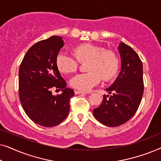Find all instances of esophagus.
Listing matches in <instances>:
<instances>
[{"mask_svg": "<svg viewBox=\"0 0 161 161\" xmlns=\"http://www.w3.org/2000/svg\"><path fill=\"white\" fill-rule=\"evenodd\" d=\"M75 94H86V92H82V91H78V90H75Z\"/></svg>", "mask_w": 161, "mask_h": 161, "instance_id": "1", "label": "esophagus"}]
</instances>
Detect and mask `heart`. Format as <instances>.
<instances>
[{
    "label": "heart",
    "mask_w": 161,
    "mask_h": 161,
    "mask_svg": "<svg viewBox=\"0 0 161 161\" xmlns=\"http://www.w3.org/2000/svg\"><path fill=\"white\" fill-rule=\"evenodd\" d=\"M75 56L61 52L56 57V66L64 74L75 72L80 62H88L86 73L78 74L70 80L74 89L88 91L100 82L114 78L119 69V57L114 51L92 44H82L73 50Z\"/></svg>",
    "instance_id": "obj_1"
}]
</instances>
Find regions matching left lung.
I'll return each mask as SVG.
<instances>
[{"instance_id":"1","label":"left lung","mask_w":161,"mask_h":161,"mask_svg":"<svg viewBox=\"0 0 161 161\" xmlns=\"http://www.w3.org/2000/svg\"><path fill=\"white\" fill-rule=\"evenodd\" d=\"M121 71L117 78L103 95L100 106L94 109L96 119L108 127H117L133 117L144 93L143 65L133 48L124 42L119 46Z\"/></svg>"}]
</instances>
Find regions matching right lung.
Returning a JSON list of instances; mask_svg holds the SVG:
<instances>
[{
  "instance_id": "1",
  "label": "right lung",
  "mask_w": 161,
  "mask_h": 161,
  "mask_svg": "<svg viewBox=\"0 0 161 161\" xmlns=\"http://www.w3.org/2000/svg\"><path fill=\"white\" fill-rule=\"evenodd\" d=\"M64 41L53 36L39 41L26 53L19 69V97L25 114L33 122L46 127L58 125L69 111V99L74 91L67 83L56 66V57ZM53 88L61 90L58 96Z\"/></svg>"
}]
</instances>
